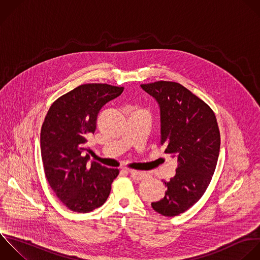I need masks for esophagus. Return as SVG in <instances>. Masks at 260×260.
Instances as JSON below:
<instances>
[{"label": "esophagus", "instance_id": "esophagus-1", "mask_svg": "<svg viewBox=\"0 0 260 260\" xmlns=\"http://www.w3.org/2000/svg\"><path fill=\"white\" fill-rule=\"evenodd\" d=\"M129 174H130V176H131V178H132V179L137 180V181H140V180L144 179V178L147 176V175H146V173H144V172L134 171V170L129 171Z\"/></svg>", "mask_w": 260, "mask_h": 260}]
</instances>
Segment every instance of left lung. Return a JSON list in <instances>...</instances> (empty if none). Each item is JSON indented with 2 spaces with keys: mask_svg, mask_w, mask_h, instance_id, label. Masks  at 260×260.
I'll use <instances>...</instances> for the list:
<instances>
[{
  "mask_svg": "<svg viewBox=\"0 0 260 260\" xmlns=\"http://www.w3.org/2000/svg\"><path fill=\"white\" fill-rule=\"evenodd\" d=\"M140 87L158 105L160 145L178 159L176 175L162 181L166 195L151 207L175 216L196 203L211 180L220 145L217 122L212 110L179 83L156 81Z\"/></svg>",
  "mask_w": 260,
  "mask_h": 260,
  "instance_id": "obj_1",
  "label": "left lung"
}]
</instances>
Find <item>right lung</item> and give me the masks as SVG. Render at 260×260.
Instances as JSON below:
<instances>
[{"label":"right lung","instance_id":"right-lung-1","mask_svg":"<svg viewBox=\"0 0 260 260\" xmlns=\"http://www.w3.org/2000/svg\"><path fill=\"white\" fill-rule=\"evenodd\" d=\"M124 87L83 84L59 98L50 108L41 131L45 174L57 197L75 212L102 206L119 175L96 161L89 162L85 143L96 129L102 108L118 98Z\"/></svg>","mask_w":260,"mask_h":260}]
</instances>
